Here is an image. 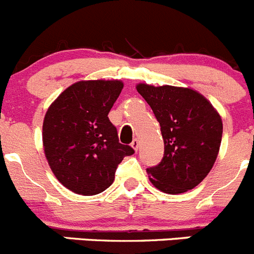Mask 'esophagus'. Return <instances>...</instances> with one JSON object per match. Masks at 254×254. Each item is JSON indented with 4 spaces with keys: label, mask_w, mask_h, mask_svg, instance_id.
<instances>
[{
    "label": "esophagus",
    "mask_w": 254,
    "mask_h": 254,
    "mask_svg": "<svg viewBox=\"0 0 254 254\" xmlns=\"http://www.w3.org/2000/svg\"><path fill=\"white\" fill-rule=\"evenodd\" d=\"M131 148L134 149L135 151H138V149H139V140H138V139H134V140H132Z\"/></svg>",
    "instance_id": "34e87169"
}]
</instances>
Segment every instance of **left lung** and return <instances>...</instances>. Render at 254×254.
<instances>
[{"instance_id": "obj_1", "label": "left lung", "mask_w": 254, "mask_h": 254, "mask_svg": "<svg viewBox=\"0 0 254 254\" xmlns=\"http://www.w3.org/2000/svg\"><path fill=\"white\" fill-rule=\"evenodd\" d=\"M160 124L164 156L146 169L151 184L169 194L190 190L213 168L219 151L223 124L212 104L189 87L138 84Z\"/></svg>"}]
</instances>
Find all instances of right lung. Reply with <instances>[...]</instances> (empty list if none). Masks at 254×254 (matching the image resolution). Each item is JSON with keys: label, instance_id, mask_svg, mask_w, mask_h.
<instances>
[{"label": "right lung", "instance_id": "add662e5", "mask_svg": "<svg viewBox=\"0 0 254 254\" xmlns=\"http://www.w3.org/2000/svg\"><path fill=\"white\" fill-rule=\"evenodd\" d=\"M120 80H87L68 86L47 109L44 151L58 181L81 195L113 184L115 170L134 149L119 143L109 111L122 92Z\"/></svg>", "mask_w": 254, "mask_h": 254}]
</instances>
